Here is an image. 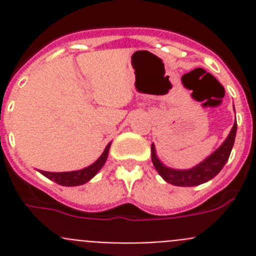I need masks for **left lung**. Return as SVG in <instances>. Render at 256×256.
Returning <instances> with one entry per match:
<instances>
[{
  "label": "left lung",
  "instance_id": "left-lung-1",
  "mask_svg": "<svg viewBox=\"0 0 256 256\" xmlns=\"http://www.w3.org/2000/svg\"><path fill=\"white\" fill-rule=\"evenodd\" d=\"M236 130H237V123L234 124V128L228 134L227 140L223 142L220 148L212 152V155L205 159L201 164L196 165L195 168L188 169V170H176V169L166 168L165 165L162 164L155 154V148L154 144H151V159H152V164L158 173L164 178L170 184L180 187H192L198 186L201 183H205L214 178L222 168L224 166L227 162L228 158L230 155V151L234 148V138H236Z\"/></svg>",
  "mask_w": 256,
  "mask_h": 256
}]
</instances>
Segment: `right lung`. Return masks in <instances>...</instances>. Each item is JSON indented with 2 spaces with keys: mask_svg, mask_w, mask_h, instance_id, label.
I'll return each mask as SVG.
<instances>
[{
  "mask_svg": "<svg viewBox=\"0 0 256 256\" xmlns=\"http://www.w3.org/2000/svg\"><path fill=\"white\" fill-rule=\"evenodd\" d=\"M110 144H108V146H106L102 155H101L94 164L90 165V166H87V168L84 169H80V170L76 172H61V173H51V172L44 170L40 172L44 174V177L54 180V182H56L58 184H61V186H79V184H83V183L88 182L91 178H94L97 174V172L102 168L106 159H108Z\"/></svg>",
  "mask_w": 256,
  "mask_h": 256,
  "instance_id": "obj_1",
  "label": "right lung"
}]
</instances>
